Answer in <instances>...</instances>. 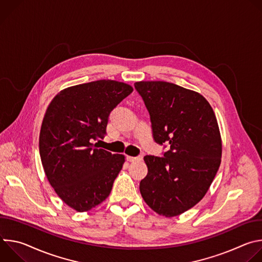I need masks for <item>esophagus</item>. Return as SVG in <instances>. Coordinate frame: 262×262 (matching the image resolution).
Listing matches in <instances>:
<instances>
[{
  "label": "esophagus",
  "instance_id": "esophagus-1",
  "mask_svg": "<svg viewBox=\"0 0 262 262\" xmlns=\"http://www.w3.org/2000/svg\"><path fill=\"white\" fill-rule=\"evenodd\" d=\"M143 159L142 156H139V157H126V160L128 162H137V161H141Z\"/></svg>",
  "mask_w": 262,
  "mask_h": 262
}]
</instances>
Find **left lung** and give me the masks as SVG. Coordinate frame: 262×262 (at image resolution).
<instances>
[{
    "instance_id": "obj_1",
    "label": "left lung",
    "mask_w": 262,
    "mask_h": 262,
    "mask_svg": "<svg viewBox=\"0 0 262 262\" xmlns=\"http://www.w3.org/2000/svg\"><path fill=\"white\" fill-rule=\"evenodd\" d=\"M150 115L155 141L170 144L164 157L146 156L148 173L140 182L147 205L172 217L195 206L219 170L222 140L209 102L198 92L162 82H137Z\"/></svg>"
}]
</instances>
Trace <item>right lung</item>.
Returning a JSON list of instances; mask_svg holds the SVG:
<instances>
[{"mask_svg": "<svg viewBox=\"0 0 262 262\" xmlns=\"http://www.w3.org/2000/svg\"><path fill=\"white\" fill-rule=\"evenodd\" d=\"M132 92L127 84L100 80L62 90L47 108L39 135L41 163L57 195L77 211L105 200L122 169L123 155L92 142L104 137L110 113Z\"/></svg>", "mask_w": 262, "mask_h": 262, "instance_id": "obj_1", "label": "right lung"}]
</instances>
